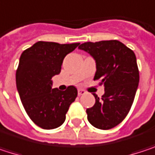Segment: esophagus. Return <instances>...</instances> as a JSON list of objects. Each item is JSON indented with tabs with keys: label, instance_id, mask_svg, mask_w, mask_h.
Returning <instances> with one entry per match:
<instances>
[{
	"label": "esophagus",
	"instance_id": "esophagus-1",
	"mask_svg": "<svg viewBox=\"0 0 155 155\" xmlns=\"http://www.w3.org/2000/svg\"><path fill=\"white\" fill-rule=\"evenodd\" d=\"M86 93V91L82 89H78V95L81 96V95H84Z\"/></svg>",
	"mask_w": 155,
	"mask_h": 155
}]
</instances>
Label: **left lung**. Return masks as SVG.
<instances>
[{"label": "left lung", "instance_id": "obj_1", "mask_svg": "<svg viewBox=\"0 0 155 155\" xmlns=\"http://www.w3.org/2000/svg\"><path fill=\"white\" fill-rule=\"evenodd\" d=\"M79 49L90 54L96 63L94 80H101L104 94L95 93V104L86 109L89 122L107 130L121 123L133 104L139 83V71L135 53L117 40L86 42Z\"/></svg>", "mask_w": 155, "mask_h": 155}]
</instances>
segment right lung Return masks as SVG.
Listing matches in <instances>:
<instances>
[{
	"mask_svg": "<svg viewBox=\"0 0 155 155\" xmlns=\"http://www.w3.org/2000/svg\"><path fill=\"white\" fill-rule=\"evenodd\" d=\"M79 45L38 41L20 55L16 72L17 89L27 114L43 129L60 127L77 97L74 86L65 91L52 89V77L60 74L64 58Z\"/></svg>",
	"mask_w": 155,
	"mask_h": 155,
	"instance_id": "1",
	"label": "right lung"
}]
</instances>
